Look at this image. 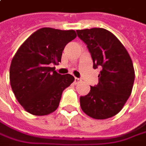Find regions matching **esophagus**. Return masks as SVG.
I'll return each instance as SVG.
<instances>
[{"label": "esophagus", "mask_w": 146, "mask_h": 146, "mask_svg": "<svg viewBox=\"0 0 146 146\" xmlns=\"http://www.w3.org/2000/svg\"><path fill=\"white\" fill-rule=\"evenodd\" d=\"M81 81H82V80H81L80 79H79V78H75V83H80Z\"/></svg>", "instance_id": "34e87169"}]
</instances>
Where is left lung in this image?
I'll list each match as a JSON object with an SVG mask.
<instances>
[{
    "mask_svg": "<svg viewBox=\"0 0 146 146\" xmlns=\"http://www.w3.org/2000/svg\"><path fill=\"white\" fill-rule=\"evenodd\" d=\"M76 33L86 44L93 67H102L98 83L80 97V106L94 119L113 117L121 111L132 92L135 78L132 60L119 40L106 29L94 28Z\"/></svg>",
    "mask_w": 146,
    "mask_h": 146,
    "instance_id": "1",
    "label": "left lung"
}]
</instances>
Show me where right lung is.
Instances as JSON below:
<instances>
[{
	"mask_svg": "<svg viewBox=\"0 0 146 146\" xmlns=\"http://www.w3.org/2000/svg\"><path fill=\"white\" fill-rule=\"evenodd\" d=\"M75 37L74 30L42 28L19 48L10 65V84L27 112L43 116L58 108L63 91L75 78L57 73L52 65L61 62L65 46Z\"/></svg>",
	"mask_w": 146,
	"mask_h": 146,
	"instance_id": "obj_1",
	"label": "right lung"
}]
</instances>
